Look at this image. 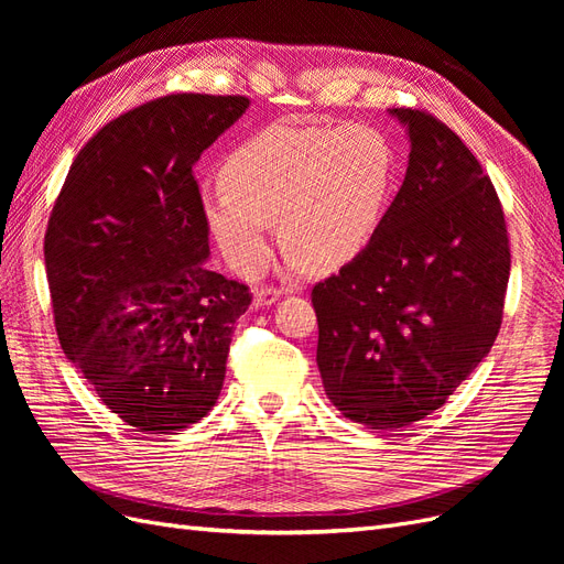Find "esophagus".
Instances as JSON below:
<instances>
[{
    "instance_id": "obj_1",
    "label": "esophagus",
    "mask_w": 564,
    "mask_h": 564,
    "mask_svg": "<svg viewBox=\"0 0 564 564\" xmlns=\"http://www.w3.org/2000/svg\"><path fill=\"white\" fill-rule=\"evenodd\" d=\"M282 296V289L278 286H261L253 292V305L256 308H265V305H272Z\"/></svg>"
}]
</instances>
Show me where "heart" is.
I'll list each match as a JSON object with an SVG mask.
<instances>
[{
	"label": "heart",
	"instance_id": "obj_1",
	"mask_svg": "<svg viewBox=\"0 0 564 564\" xmlns=\"http://www.w3.org/2000/svg\"><path fill=\"white\" fill-rule=\"evenodd\" d=\"M220 187L199 199L202 218L226 259L259 272L272 224L294 265L332 270L352 261L377 235L395 178L386 135L367 124H270L220 164Z\"/></svg>",
	"mask_w": 564,
	"mask_h": 564
}]
</instances>
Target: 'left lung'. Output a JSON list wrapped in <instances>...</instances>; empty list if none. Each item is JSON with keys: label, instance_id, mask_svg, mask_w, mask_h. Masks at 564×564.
Masks as SVG:
<instances>
[{"label": "left lung", "instance_id": "1", "mask_svg": "<svg viewBox=\"0 0 564 564\" xmlns=\"http://www.w3.org/2000/svg\"><path fill=\"white\" fill-rule=\"evenodd\" d=\"M409 166L371 242L313 286L317 367L338 412L373 431L429 416L482 362L510 275L497 191L464 141L419 108Z\"/></svg>", "mask_w": 564, "mask_h": 564}]
</instances>
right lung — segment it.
Masks as SVG:
<instances>
[{
  "instance_id": "obj_1",
  "label": "right lung",
  "mask_w": 564,
  "mask_h": 564,
  "mask_svg": "<svg viewBox=\"0 0 564 564\" xmlns=\"http://www.w3.org/2000/svg\"><path fill=\"white\" fill-rule=\"evenodd\" d=\"M247 96L172 94L84 145L48 216L44 261L61 348L141 433L209 414L251 294L204 265L209 228L193 166Z\"/></svg>"
}]
</instances>
